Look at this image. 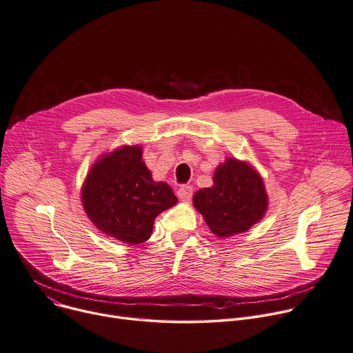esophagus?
Segmentation results:
<instances>
[{
	"label": "esophagus",
	"mask_w": 353,
	"mask_h": 353,
	"mask_svg": "<svg viewBox=\"0 0 353 353\" xmlns=\"http://www.w3.org/2000/svg\"><path fill=\"white\" fill-rule=\"evenodd\" d=\"M192 185H190V184H184V185H181L180 188H179V191H177V195H179V198L181 199V201H190L191 198H192Z\"/></svg>",
	"instance_id": "34e87169"
}]
</instances>
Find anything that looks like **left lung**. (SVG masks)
Here are the masks:
<instances>
[{"instance_id":"1","label":"left lung","mask_w":353,"mask_h":353,"mask_svg":"<svg viewBox=\"0 0 353 353\" xmlns=\"http://www.w3.org/2000/svg\"><path fill=\"white\" fill-rule=\"evenodd\" d=\"M213 183V187L196 191L192 199L217 237L247 231L263 217L268 209L265 185L248 165L227 159L216 169Z\"/></svg>"}]
</instances>
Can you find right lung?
Instances as JSON below:
<instances>
[{
    "instance_id": "right-lung-1",
    "label": "right lung",
    "mask_w": 353,
    "mask_h": 353,
    "mask_svg": "<svg viewBox=\"0 0 353 353\" xmlns=\"http://www.w3.org/2000/svg\"><path fill=\"white\" fill-rule=\"evenodd\" d=\"M81 199L101 231L133 245L147 241L155 217L177 203L166 183L152 180L141 147H123L99 159L84 181Z\"/></svg>"
}]
</instances>
